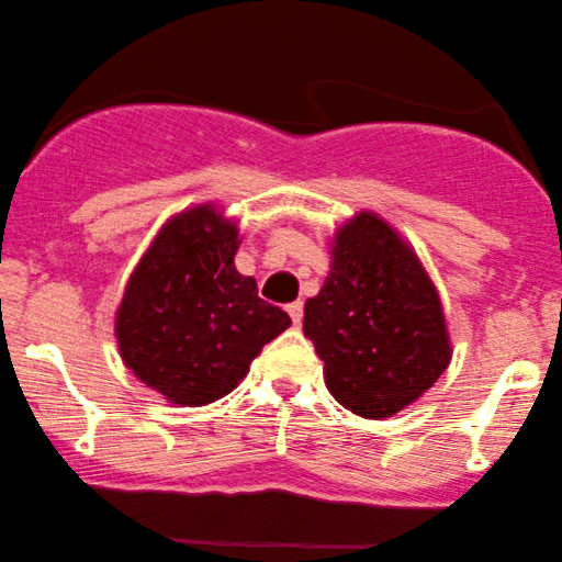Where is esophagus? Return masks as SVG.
<instances>
[{
  "label": "esophagus",
  "mask_w": 562,
  "mask_h": 562,
  "mask_svg": "<svg viewBox=\"0 0 562 562\" xmlns=\"http://www.w3.org/2000/svg\"><path fill=\"white\" fill-rule=\"evenodd\" d=\"M286 312H289L291 323H294V325H302V317H304V307H302V302H291L289 307H286Z\"/></svg>",
  "instance_id": "34e87169"
}]
</instances>
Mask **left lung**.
<instances>
[{
  "mask_svg": "<svg viewBox=\"0 0 562 562\" xmlns=\"http://www.w3.org/2000/svg\"><path fill=\"white\" fill-rule=\"evenodd\" d=\"M304 335L346 411L390 418L447 371L451 340L439 291L413 245L374 211L335 229L330 273L304 304Z\"/></svg>",
  "mask_w": 562,
  "mask_h": 562,
  "instance_id": "obj_1",
  "label": "left lung"
}]
</instances>
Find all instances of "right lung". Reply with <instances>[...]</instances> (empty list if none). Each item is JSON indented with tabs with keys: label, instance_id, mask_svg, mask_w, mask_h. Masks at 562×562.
<instances>
[{
	"label": "right lung",
	"instance_id": "add662e5",
	"mask_svg": "<svg viewBox=\"0 0 562 562\" xmlns=\"http://www.w3.org/2000/svg\"><path fill=\"white\" fill-rule=\"evenodd\" d=\"M239 227L214 203L162 224L115 310L119 353L167 403L199 407L229 395L255 356L291 325L235 268Z\"/></svg>",
	"mask_w": 562,
	"mask_h": 562
}]
</instances>
